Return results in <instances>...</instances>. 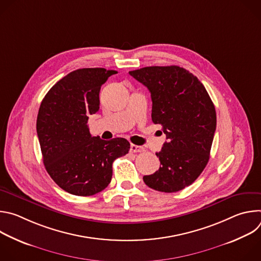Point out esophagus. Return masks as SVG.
<instances>
[{"label": "esophagus", "instance_id": "obj_1", "mask_svg": "<svg viewBox=\"0 0 261 261\" xmlns=\"http://www.w3.org/2000/svg\"><path fill=\"white\" fill-rule=\"evenodd\" d=\"M130 150H131V152H133V153H141V152H144V148H143L142 146L136 145V144H131Z\"/></svg>", "mask_w": 261, "mask_h": 261}]
</instances>
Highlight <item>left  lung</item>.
<instances>
[{"label":"left lung","instance_id":"1","mask_svg":"<svg viewBox=\"0 0 261 261\" xmlns=\"http://www.w3.org/2000/svg\"><path fill=\"white\" fill-rule=\"evenodd\" d=\"M129 74L150 91L152 121L162 126L167 139L156 153L159 169L143 181L160 192L182 190L208 162L217 125L214 103L198 79L178 66L144 67Z\"/></svg>","mask_w":261,"mask_h":261}]
</instances>
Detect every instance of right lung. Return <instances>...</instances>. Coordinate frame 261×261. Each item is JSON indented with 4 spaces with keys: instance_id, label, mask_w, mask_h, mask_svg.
Wrapping results in <instances>:
<instances>
[{
    "instance_id": "1",
    "label": "right lung",
    "mask_w": 261,
    "mask_h": 261,
    "mask_svg": "<svg viewBox=\"0 0 261 261\" xmlns=\"http://www.w3.org/2000/svg\"><path fill=\"white\" fill-rule=\"evenodd\" d=\"M115 70L83 68L60 80L43 98L38 135L46 171L60 188L77 196L104 190L113 176V163L130 150L125 138L92 136L90 115L99 110L101 86Z\"/></svg>"
}]
</instances>
